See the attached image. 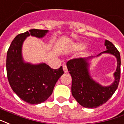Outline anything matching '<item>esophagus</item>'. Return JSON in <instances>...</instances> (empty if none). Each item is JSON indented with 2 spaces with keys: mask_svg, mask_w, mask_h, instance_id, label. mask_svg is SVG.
<instances>
[{
  "mask_svg": "<svg viewBox=\"0 0 124 124\" xmlns=\"http://www.w3.org/2000/svg\"><path fill=\"white\" fill-rule=\"evenodd\" d=\"M63 70H64V71L65 73L68 72V68H67L66 65H64V66H63Z\"/></svg>",
  "mask_w": 124,
  "mask_h": 124,
  "instance_id": "esophagus-1",
  "label": "esophagus"
}]
</instances>
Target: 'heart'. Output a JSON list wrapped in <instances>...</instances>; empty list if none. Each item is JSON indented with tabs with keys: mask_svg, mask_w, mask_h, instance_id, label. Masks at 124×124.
Instances as JSON below:
<instances>
[{
	"mask_svg": "<svg viewBox=\"0 0 124 124\" xmlns=\"http://www.w3.org/2000/svg\"><path fill=\"white\" fill-rule=\"evenodd\" d=\"M77 48H78V49H83V45H79L78 46H77Z\"/></svg>",
	"mask_w": 124,
	"mask_h": 124,
	"instance_id": "heart-1",
	"label": "heart"
}]
</instances>
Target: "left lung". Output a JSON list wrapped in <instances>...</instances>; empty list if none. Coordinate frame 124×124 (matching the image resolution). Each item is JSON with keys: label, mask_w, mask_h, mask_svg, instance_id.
<instances>
[{"label": "left lung", "mask_w": 124, "mask_h": 124, "mask_svg": "<svg viewBox=\"0 0 124 124\" xmlns=\"http://www.w3.org/2000/svg\"><path fill=\"white\" fill-rule=\"evenodd\" d=\"M105 45L107 50L102 53H107L115 55L118 62L116 71L114 74L115 81L109 86H102L92 79L88 72L87 59L73 58L67 62V68L72 79V96L81 106L86 108H96L106 103L118 86L120 79V54L110 41L106 39Z\"/></svg>", "instance_id": "1"}]
</instances>
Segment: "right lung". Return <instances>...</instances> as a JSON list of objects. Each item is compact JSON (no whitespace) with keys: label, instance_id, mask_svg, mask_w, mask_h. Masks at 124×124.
Masks as SVG:
<instances>
[{"label":"right lung","instance_id":"right-lung-1","mask_svg":"<svg viewBox=\"0 0 124 124\" xmlns=\"http://www.w3.org/2000/svg\"><path fill=\"white\" fill-rule=\"evenodd\" d=\"M47 30L31 29L18 34L12 41L7 52L6 72L9 85L19 98L30 104H39L47 100L54 87L64 73L62 66L56 70L45 64L32 65L24 63L21 47L24 39L30 35L42 38Z\"/></svg>","mask_w":124,"mask_h":124}]
</instances>
